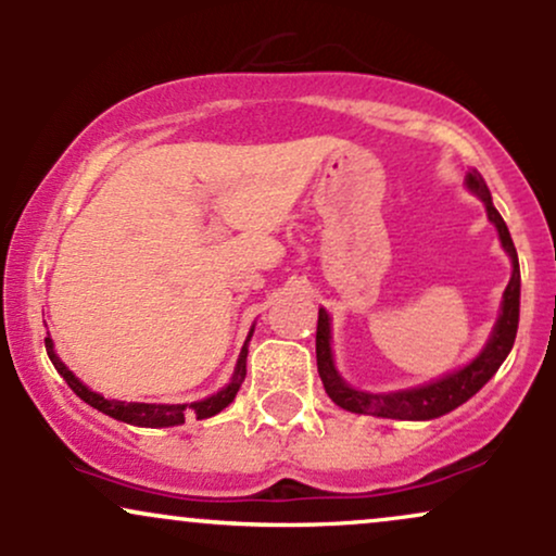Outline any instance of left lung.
I'll use <instances>...</instances> for the list:
<instances>
[{"label":"left lung","instance_id":"left-lung-1","mask_svg":"<svg viewBox=\"0 0 556 556\" xmlns=\"http://www.w3.org/2000/svg\"><path fill=\"white\" fill-rule=\"evenodd\" d=\"M465 185H468L470 193H476L486 206L489 222L500 232L502 248L507 251L509 261H513V277H509L507 290H504L502 300V314L496 318V327L491 331L486 348L476 355L468 366H463L460 371H452L442 376V379L429 381L424 387L413 389H400V392H384V394H371L361 392L344 384V379L337 374L334 358H331V327H329V314L324 308H318V327H316V366L318 376H321L324 389L331 397V402L344 407L350 413H361V416H376V418H397V420H431L444 416V413L455 410L463 402H468L473 394L481 389L486 381L500 371L504 358L509 355L515 344V334H518V318H520V264H518V251H515L513 238H509V229L504 225L502 214L496 212L494 203H491V193L483 182V177L478 175V169H470L465 175Z\"/></svg>","mask_w":556,"mask_h":556}]
</instances>
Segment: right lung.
I'll return each mask as SVG.
<instances>
[{
  "mask_svg": "<svg viewBox=\"0 0 556 556\" xmlns=\"http://www.w3.org/2000/svg\"><path fill=\"white\" fill-rule=\"evenodd\" d=\"M253 334V329H251ZM251 334H248L245 344H242L240 350V358H238V366H235V374L232 379H229V384L225 389H219V392L212 394V397L206 400H198V402H190V405H154V402H123V400H110L104 397V394L99 392H91L83 381L75 376L65 363L60 361V355L54 353V342L52 337H47V353H49V361L54 363L56 374L62 376V379L67 381V387L73 389L75 394L83 402H88V405L96 407L99 413H104V416H110L114 420H123V424H130V426H149V429H164V426H180L185 424V418L188 416H195L198 420L201 418H212L216 413H222L229 402L235 400V394H238V389L242 384V379H245V358H248V342H251Z\"/></svg>",
  "mask_w": 556,
  "mask_h": 556,
  "instance_id": "add662e5",
  "label": "right lung"
}]
</instances>
